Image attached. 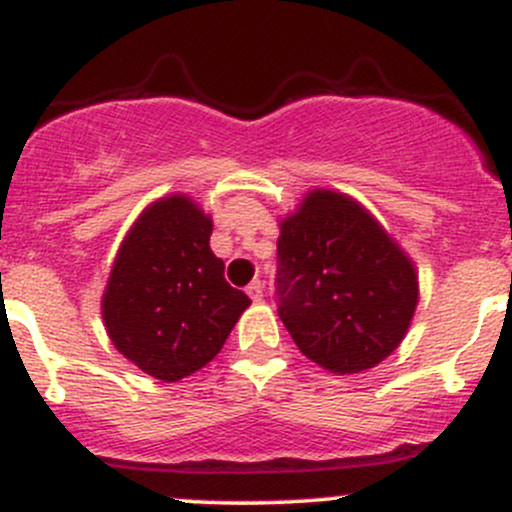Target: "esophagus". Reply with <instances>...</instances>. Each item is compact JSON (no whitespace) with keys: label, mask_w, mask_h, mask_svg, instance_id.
Wrapping results in <instances>:
<instances>
[{"label":"esophagus","mask_w":512,"mask_h":512,"mask_svg":"<svg viewBox=\"0 0 512 512\" xmlns=\"http://www.w3.org/2000/svg\"><path fill=\"white\" fill-rule=\"evenodd\" d=\"M247 296H250L252 301H262V294H265V286H262L260 279H255V282L247 284Z\"/></svg>","instance_id":"34e87169"}]
</instances>
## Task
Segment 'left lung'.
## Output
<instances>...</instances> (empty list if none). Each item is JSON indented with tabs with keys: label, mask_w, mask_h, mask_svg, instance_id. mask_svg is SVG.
Instances as JSON below:
<instances>
[{
	"label": "left lung",
	"mask_w": 512,
	"mask_h": 512,
	"mask_svg": "<svg viewBox=\"0 0 512 512\" xmlns=\"http://www.w3.org/2000/svg\"><path fill=\"white\" fill-rule=\"evenodd\" d=\"M277 311L296 347L333 374H357L406 338L418 306L411 257L350 196L313 189L279 223Z\"/></svg>",
	"instance_id": "1"
}]
</instances>
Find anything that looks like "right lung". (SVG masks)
Returning <instances> with one entry per match:
<instances>
[{
    "mask_svg": "<svg viewBox=\"0 0 512 512\" xmlns=\"http://www.w3.org/2000/svg\"><path fill=\"white\" fill-rule=\"evenodd\" d=\"M211 230L189 196H165L140 213L111 269L101 299L106 333L123 357L160 381L209 364L250 306L223 277Z\"/></svg>",
    "mask_w": 512,
    "mask_h": 512,
    "instance_id": "add662e5",
    "label": "right lung"
}]
</instances>
